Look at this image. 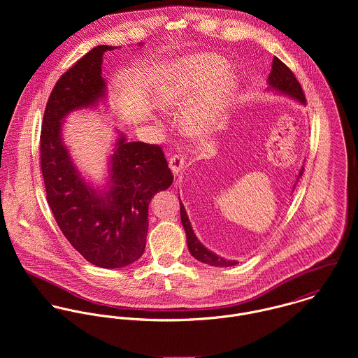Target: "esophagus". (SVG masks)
<instances>
[{"instance_id":"34e87169","label":"esophagus","mask_w":358,"mask_h":358,"mask_svg":"<svg viewBox=\"0 0 358 358\" xmlns=\"http://www.w3.org/2000/svg\"><path fill=\"white\" fill-rule=\"evenodd\" d=\"M183 165H185V158H183V155H180V154H172V155L169 157V168H171V171L173 172V175H178V173L180 172V169L183 168Z\"/></svg>"}]
</instances>
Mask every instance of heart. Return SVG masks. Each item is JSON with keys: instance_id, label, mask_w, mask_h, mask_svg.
Instances as JSON below:
<instances>
[{"instance_id": "1", "label": "heart", "mask_w": 358, "mask_h": 358, "mask_svg": "<svg viewBox=\"0 0 358 358\" xmlns=\"http://www.w3.org/2000/svg\"><path fill=\"white\" fill-rule=\"evenodd\" d=\"M223 66L220 59L209 55L187 57L173 69L159 88L157 102L162 108L189 106L183 114L186 132L204 136L220 122L236 91V80L231 74L217 75ZM205 86L207 90L202 94Z\"/></svg>"}]
</instances>
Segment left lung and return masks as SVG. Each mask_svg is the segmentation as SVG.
I'll return each instance as SVG.
<instances>
[{
    "mask_svg": "<svg viewBox=\"0 0 358 358\" xmlns=\"http://www.w3.org/2000/svg\"><path fill=\"white\" fill-rule=\"evenodd\" d=\"M267 84H268L267 90L277 91V92L284 94V95H287L292 99H296L298 102H301L302 104H306V98H305V94H303V90H302L299 81L296 80L295 74L289 70V67L287 64H284L278 57L273 59V66H271V71L268 74ZM302 173H303V168L299 172L298 180L302 176ZM179 204H180L182 224L186 230V237H187V247H189V251H190L193 257H196L197 260L203 262L205 264L215 266V267H229V266L237 264L236 260H226V259L210 252L208 248H205L204 245L199 241V238L196 237V234L192 229L189 216L186 213L185 205L182 204L180 199H179Z\"/></svg>",
    "mask_w": 358,
    "mask_h": 358,
    "instance_id": "1",
    "label": "left lung"
}]
</instances>
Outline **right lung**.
I'll use <instances>...</instances> for the list:
<instances>
[{
	"mask_svg": "<svg viewBox=\"0 0 358 358\" xmlns=\"http://www.w3.org/2000/svg\"><path fill=\"white\" fill-rule=\"evenodd\" d=\"M142 45V44H141ZM98 45L76 62L55 84L45 107L40 155L47 201L69 243L90 263L118 268L145 252L149 204L173 176L158 145L127 142L121 134L110 158L107 190H95L76 168L62 141L64 117L96 106L106 96L103 55Z\"/></svg>",
	"mask_w": 358,
	"mask_h": 358,
	"instance_id": "obj_1",
	"label": "right lung"
}]
</instances>
